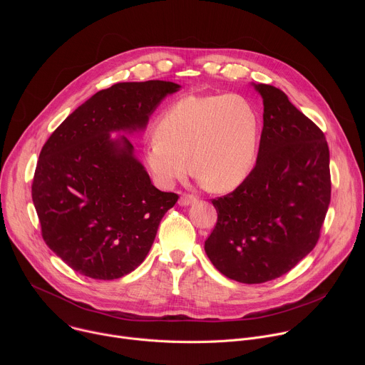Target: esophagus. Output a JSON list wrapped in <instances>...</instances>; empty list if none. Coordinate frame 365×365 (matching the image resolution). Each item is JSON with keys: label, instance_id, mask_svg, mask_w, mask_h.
Instances as JSON below:
<instances>
[{"label": "esophagus", "instance_id": "1", "mask_svg": "<svg viewBox=\"0 0 365 365\" xmlns=\"http://www.w3.org/2000/svg\"><path fill=\"white\" fill-rule=\"evenodd\" d=\"M196 202V197L190 193H183L180 197H179V205L180 206H187L190 203H195Z\"/></svg>", "mask_w": 365, "mask_h": 365}]
</instances>
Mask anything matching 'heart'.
<instances>
[{
  "label": "heart",
  "mask_w": 365,
  "mask_h": 365,
  "mask_svg": "<svg viewBox=\"0 0 365 365\" xmlns=\"http://www.w3.org/2000/svg\"><path fill=\"white\" fill-rule=\"evenodd\" d=\"M155 131L145 147L155 180L172 186L192 166L207 187L222 192L238 186L252 168L258 115L238 93L189 95L165 110Z\"/></svg>",
  "instance_id": "1"
}]
</instances>
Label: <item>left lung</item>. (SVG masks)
<instances>
[{"label":"left lung","instance_id":"1","mask_svg":"<svg viewBox=\"0 0 365 365\" xmlns=\"http://www.w3.org/2000/svg\"><path fill=\"white\" fill-rule=\"evenodd\" d=\"M255 89L264 106L257 162L235 190L212 199L218 220L205 241L217 270L245 284L286 274L314 250L331 202L322 130L283 91Z\"/></svg>","mask_w":365,"mask_h":365}]
</instances>
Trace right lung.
<instances>
[{"label":"right lung","instance_id":"right-lung-1","mask_svg":"<svg viewBox=\"0 0 365 365\" xmlns=\"http://www.w3.org/2000/svg\"><path fill=\"white\" fill-rule=\"evenodd\" d=\"M180 86L121 82L92 95L44 143L31 197L47 247L82 276L120 279L148 254L179 195L154 187L127 137Z\"/></svg>","mask_w":365,"mask_h":365}]
</instances>
